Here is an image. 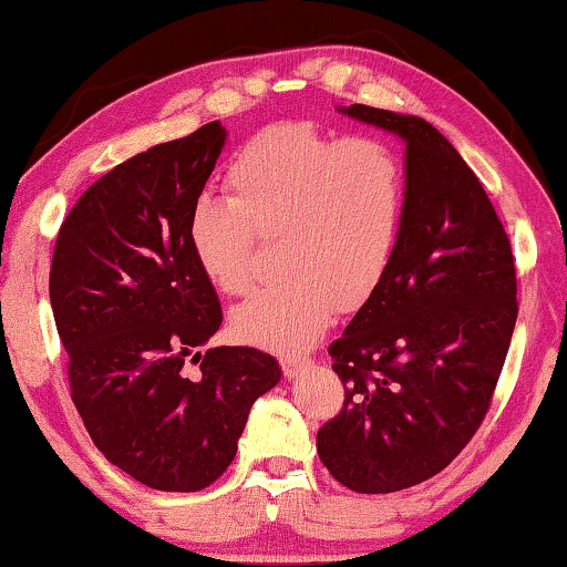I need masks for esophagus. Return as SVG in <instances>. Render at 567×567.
I'll return each mask as SVG.
<instances>
[{
    "mask_svg": "<svg viewBox=\"0 0 567 567\" xmlns=\"http://www.w3.org/2000/svg\"><path fill=\"white\" fill-rule=\"evenodd\" d=\"M278 364H281L286 378H293V374H299L303 368H307L309 360H307V354H301V352H284V354H278Z\"/></svg>",
    "mask_w": 567,
    "mask_h": 567,
    "instance_id": "34e87169",
    "label": "esophagus"
}]
</instances>
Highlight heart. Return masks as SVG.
<instances>
[{"label": "heart", "instance_id": "b5f03b06", "mask_svg": "<svg viewBox=\"0 0 567 567\" xmlns=\"http://www.w3.org/2000/svg\"><path fill=\"white\" fill-rule=\"evenodd\" d=\"M230 197H199L187 223L199 271L248 293L258 240L278 246L286 278L235 309L248 342L299 350L334 307L368 299L393 264L408 210V169L385 138H342L311 121L260 128L230 159Z\"/></svg>", "mask_w": 567, "mask_h": 567}]
</instances>
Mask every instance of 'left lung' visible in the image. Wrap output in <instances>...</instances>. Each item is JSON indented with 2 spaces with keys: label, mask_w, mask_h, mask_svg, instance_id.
<instances>
[{
  "label": "left lung",
  "mask_w": 567,
  "mask_h": 567,
  "mask_svg": "<svg viewBox=\"0 0 567 567\" xmlns=\"http://www.w3.org/2000/svg\"><path fill=\"white\" fill-rule=\"evenodd\" d=\"M405 138L408 210L393 264L329 344L344 403L317 433L321 464L360 494L443 472L489 413L517 321V271L482 182L439 128L352 103Z\"/></svg>",
  "instance_id": "8db88e82"
}]
</instances>
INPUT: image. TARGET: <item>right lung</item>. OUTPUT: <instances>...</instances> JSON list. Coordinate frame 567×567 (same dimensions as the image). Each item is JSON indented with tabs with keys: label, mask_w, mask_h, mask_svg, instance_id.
<instances>
[{
	"label": "right lung",
	"mask_w": 567,
	"mask_h": 567,
	"mask_svg": "<svg viewBox=\"0 0 567 567\" xmlns=\"http://www.w3.org/2000/svg\"><path fill=\"white\" fill-rule=\"evenodd\" d=\"M225 142L213 121L121 162L60 225L50 303L71 398L95 449L159 492L233 464L250 405L281 380L256 347L197 352L223 324L187 223Z\"/></svg>",
	"instance_id": "add662e5"
}]
</instances>
